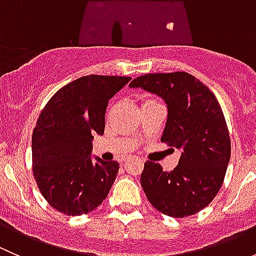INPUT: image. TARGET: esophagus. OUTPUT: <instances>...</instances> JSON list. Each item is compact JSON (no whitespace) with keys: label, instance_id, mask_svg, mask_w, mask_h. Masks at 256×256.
Returning a JSON list of instances; mask_svg holds the SVG:
<instances>
[{"label":"esophagus","instance_id":"1","mask_svg":"<svg viewBox=\"0 0 256 256\" xmlns=\"http://www.w3.org/2000/svg\"><path fill=\"white\" fill-rule=\"evenodd\" d=\"M125 161H128V157H125V158L122 160V162H125Z\"/></svg>","mask_w":256,"mask_h":256}]
</instances>
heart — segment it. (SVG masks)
<instances>
[{
	"mask_svg": "<svg viewBox=\"0 0 256 256\" xmlns=\"http://www.w3.org/2000/svg\"><path fill=\"white\" fill-rule=\"evenodd\" d=\"M156 102V100L148 99V98H146V99L141 100V106H142V105H144V104H150V102Z\"/></svg>",
	"mask_w": 256,
	"mask_h": 256,
	"instance_id": "obj_1",
	"label": "heart"
}]
</instances>
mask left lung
Here are the masks:
<instances>
[{
  "label": "left lung",
  "instance_id": "1",
  "mask_svg": "<svg viewBox=\"0 0 256 256\" xmlns=\"http://www.w3.org/2000/svg\"><path fill=\"white\" fill-rule=\"evenodd\" d=\"M158 95L168 116L161 141L182 151L174 171L147 161L141 186L147 200L174 218L206 208L223 184L230 160V138L216 95L186 72L144 74L130 82Z\"/></svg>",
  "mask_w": 256,
  "mask_h": 256
}]
</instances>
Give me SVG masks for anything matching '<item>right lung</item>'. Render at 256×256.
<instances>
[{
	"instance_id": "right-lung-1",
	"label": "right lung",
	"mask_w": 256,
	"mask_h": 256,
	"mask_svg": "<svg viewBox=\"0 0 256 256\" xmlns=\"http://www.w3.org/2000/svg\"><path fill=\"white\" fill-rule=\"evenodd\" d=\"M130 76H86L49 99L32 135L33 176L46 200L66 216L94 210L109 194L116 161L92 158L94 135H102L109 100Z\"/></svg>"
}]
</instances>
